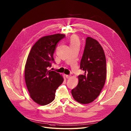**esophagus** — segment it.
Segmentation results:
<instances>
[{
	"label": "esophagus",
	"mask_w": 131,
	"mask_h": 131,
	"mask_svg": "<svg viewBox=\"0 0 131 131\" xmlns=\"http://www.w3.org/2000/svg\"><path fill=\"white\" fill-rule=\"evenodd\" d=\"M71 75H66V77L67 78H69L71 77Z\"/></svg>",
	"instance_id": "1"
}]
</instances>
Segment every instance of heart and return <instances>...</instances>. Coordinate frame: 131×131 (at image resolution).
Masks as SVG:
<instances>
[{
	"label": "heart",
	"mask_w": 131,
	"mask_h": 131,
	"mask_svg": "<svg viewBox=\"0 0 131 131\" xmlns=\"http://www.w3.org/2000/svg\"><path fill=\"white\" fill-rule=\"evenodd\" d=\"M76 44L79 45V41L75 36H72L70 38V46Z\"/></svg>",
	"instance_id": "1"
}]
</instances>
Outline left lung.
Segmentation results:
<instances>
[{
	"instance_id": "1",
	"label": "left lung",
	"mask_w": 131,
	"mask_h": 131,
	"mask_svg": "<svg viewBox=\"0 0 131 131\" xmlns=\"http://www.w3.org/2000/svg\"><path fill=\"white\" fill-rule=\"evenodd\" d=\"M80 69L85 73L78 75V84L72 90V94L78 102L89 104L99 96L106 77V58L104 50L96 40L90 37L86 39Z\"/></svg>"
}]
</instances>
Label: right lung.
<instances>
[{
    "label": "right lung",
    "instance_id": "add662e5",
    "mask_svg": "<svg viewBox=\"0 0 131 131\" xmlns=\"http://www.w3.org/2000/svg\"><path fill=\"white\" fill-rule=\"evenodd\" d=\"M65 35L57 34L42 37L32 47L25 68V80L32 100L45 105L53 101L58 86L63 82L62 75L48 70L54 63L57 43Z\"/></svg>",
    "mask_w": 131,
    "mask_h": 131
}]
</instances>
